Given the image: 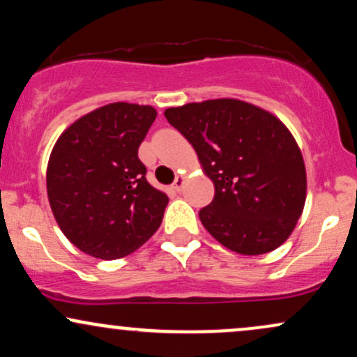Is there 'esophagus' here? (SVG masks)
Wrapping results in <instances>:
<instances>
[{
  "label": "esophagus",
  "instance_id": "1",
  "mask_svg": "<svg viewBox=\"0 0 357 357\" xmlns=\"http://www.w3.org/2000/svg\"><path fill=\"white\" fill-rule=\"evenodd\" d=\"M183 186H184V176H178V178H176L174 183H173V190L179 192L183 190Z\"/></svg>",
  "mask_w": 357,
  "mask_h": 357
}]
</instances>
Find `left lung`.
<instances>
[{
    "instance_id": "left-lung-1",
    "label": "left lung",
    "mask_w": 357,
    "mask_h": 357,
    "mask_svg": "<svg viewBox=\"0 0 357 357\" xmlns=\"http://www.w3.org/2000/svg\"><path fill=\"white\" fill-rule=\"evenodd\" d=\"M195 147L215 198L199 210L203 227L223 247L261 255L280 247L301 218L307 178L290 130L267 110L236 99L165 110Z\"/></svg>"
}]
</instances>
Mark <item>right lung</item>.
Masks as SVG:
<instances>
[{
    "mask_svg": "<svg viewBox=\"0 0 357 357\" xmlns=\"http://www.w3.org/2000/svg\"><path fill=\"white\" fill-rule=\"evenodd\" d=\"M158 116L151 105L92 110L53 146L47 192L63 235L87 255L116 260L144 245L169 198L146 179L137 151Z\"/></svg>",
    "mask_w": 357,
    "mask_h": 357,
    "instance_id": "obj_1",
    "label": "right lung"
}]
</instances>
